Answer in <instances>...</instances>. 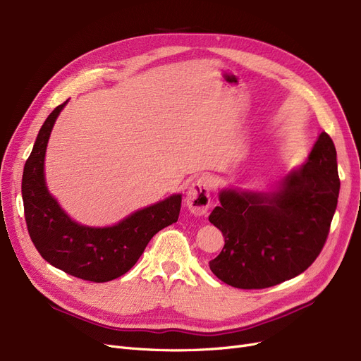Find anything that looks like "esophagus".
Instances as JSON below:
<instances>
[{"label": "esophagus", "mask_w": 361, "mask_h": 361, "mask_svg": "<svg viewBox=\"0 0 361 361\" xmlns=\"http://www.w3.org/2000/svg\"><path fill=\"white\" fill-rule=\"evenodd\" d=\"M184 202L193 215H205L211 208L209 183L207 177L196 178L185 192Z\"/></svg>", "instance_id": "esophagus-1"}]
</instances>
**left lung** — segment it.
Returning <instances> with one entry per match:
<instances>
[{
  "instance_id": "obj_1",
  "label": "left lung",
  "mask_w": 361,
  "mask_h": 361,
  "mask_svg": "<svg viewBox=\"0 0 361 361\" xmlns=\"http://www.w3.org/2000/svg\"><path fill=\"white\" fill-rule=\"evenodd\" d=\"M336 149L324 131L305 162L267 190L224 187L209 221L224 247L211 271L239 289L276 286L305 271L322 252L338 205Z\"/></svg>"
}]
</instances>
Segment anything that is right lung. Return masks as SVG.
I'll return each instance as SVG.
<instances>
[{
    "instance_id": "1",
    "label": "right lung",
    "mask_w": 361,
    "mask_h": 361,
    "mask_svg": "<svg viewBox=\"0 0 361 361\" xmlns=\"http://www.w3.org/2000/svg\"><path fill=\"white\" fill-rule=\"evenodd\" d=\"M68 100L42 123L23 168L22 197L29 236L53 267L82 280L111 281L127 273L159 230L176 223L181 193L137 209L114 226L75 221L50 193L45 181V152L54 123Z\"/></svg>"
}]
</instances>
